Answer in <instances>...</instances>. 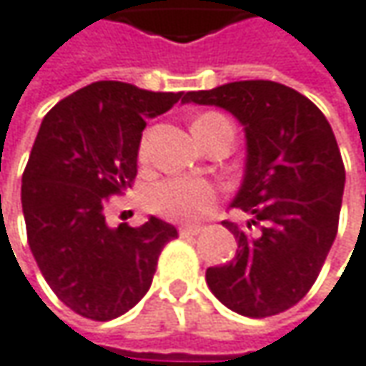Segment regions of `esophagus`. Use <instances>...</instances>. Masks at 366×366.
<instances>
[{"instance_id":"1","label":"esophagus","mask_w":366,"mask_h":366,"mask_svg":"<svg viewBox=\"0 0 366 366\" xmlns=\"http://www.w3.org/2000/svg\"><path fill=\"white\" fill-rule=\"evenodd\" d=\"M203 232V227L201 226H182L180 227V236L184 238H188V236H197V234H201Z\"/></svg>"}]
</instances>
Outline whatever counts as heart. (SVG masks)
<instances>
[{
  "instance_id": "heart-1",
  "label": "heart",
  "mask_w": 366,
  "mask_h": 366,
  "mask_svg": "<svg viewBox=\"0 0 366 366\" xmlns=\"http://www.w3.org/2000/svg\"><path fill=\"white\" fill-rule=\"evenodd\" d=\"M213 116L217 114H204L194 122V126ZM144 153H147V140H142L140 144V157ZM215 201H217V188L199 178H165L153 184L144 197V203L153 213L172 222L197 219L209 213Z\"/></svg>"
}]
</instances>
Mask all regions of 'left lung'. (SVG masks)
I'll list each match as a JSON object with an SVG mask.
<instances>
[{
  "mask_svg": "<svg viewBox=\"0 0 366 366\" xmlns=\"http://www.w3.org/2000/svg\"><path fill=\"white\" fill-rule=\"evenodd\" d=\"M182 103L217 105L247 132L244 180L232 207L247 226L232 263L207 269V284L227 309L261 319L288 311L311 290L332 248L346 169L332 126L311 99L271 80L192 91Z\"/></svg>",
  "mask_w": 366,
  "mask_h": 366,
  "instance_id": "1",
  "label": "left lung"
}]
</instances>
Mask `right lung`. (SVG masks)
<instances>
[{"label":"right lung","instance_id":"obj_1","mask_svg":"<svg viewBox=\"0 0 366 366\" xmlns=\"http://www.w3.org/2000/svg\"><path fill=\"white\" fill-rule=\"evenodd\" d=\"M182 93L99 80L47 112L22 174V213L34 261L55 296L80 317L112 321L149 292L163 247L178 229L105 222L112 197L137 178L147 118Z\"/></svg>","mask_w":366,"mask_h":366}]
</instances>
